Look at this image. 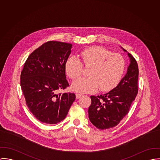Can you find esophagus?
Listing matches in <instances>:
<instances>
[{
	"instance_id": "obj_1",
	"label": "esophagus",
	"mask_w": 160,
	"mask_h": 160,
	"mask_svg": "<svg viewBox=\"0 0 160 160\" xmlns=\"http://www.w3.org/2000/svg\"><path fill=\"white\" fill-rule=\"evenodd\" d=\"M82 96V94H78V93H77V94H76V98H77V99H79Z\"/></svg>"
}]
</instances>
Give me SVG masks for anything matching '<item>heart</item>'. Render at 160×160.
<instances>
[{
  "label": "heart",
  "mask_w": 160,
  "mask_h": 160,
  "mask_svg": "<svg viewBox=\"0 0 160 160\" xmlns=\"http://www.w3.org/2000/svg\"><path fill=\"white\" fill-rule=\"evenodd\" d=\"M82 61L76 56L69 57L65 68L72 79L80 77L83 72V65L90 68L88 77L75 80L72 88L76 92H93L98 89L101 91H110L119 83L124 73L126 62L120 54L112 53L102 47H93L80 53Z\"/></svg>",
  "instance_id": "obj_1"
}]
</instances>
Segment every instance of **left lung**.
<instances>
[{
	"label": "left lung",
	"mask_w": 160,
	"mask_h": 160,
	"mask_svg": "<svg viewBox=\"0 0 160 160\" xmlns=\"http://www.w3.org/2000/svg\"><path fill=\"white\" fill-rule=\"evenodd\" d=\"M124 52H126L123 49ZM130 64L118 85L103 95L91 96L88 108L91 123L99 129L113 128L128 113L138 92L139 69L136 60L130 53Z\"/></svg>",
	"instance_id": "8db88e82"
}]
</instances>
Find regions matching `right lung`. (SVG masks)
Wrapping results in <instances>:
<instances>
[{
	"label": "right lung",
	"mask_w": 160,
	"mask_h": 160,
	"mask_svg": "<svg viewBox=\"0 0 160 160\" xmlns=\"http://www.w3.org/2000/svg\"><path fill=\"white\" fill-rule=\"evenodd\" d=\"M72 44L48 41L36 49L26 61L20 83L26 105L40 122L56 124L67 116L75 95L60 92L69 86L65 65Z\"/></svg>",
	"instance_id": "obj_1"
}]
</instances>
